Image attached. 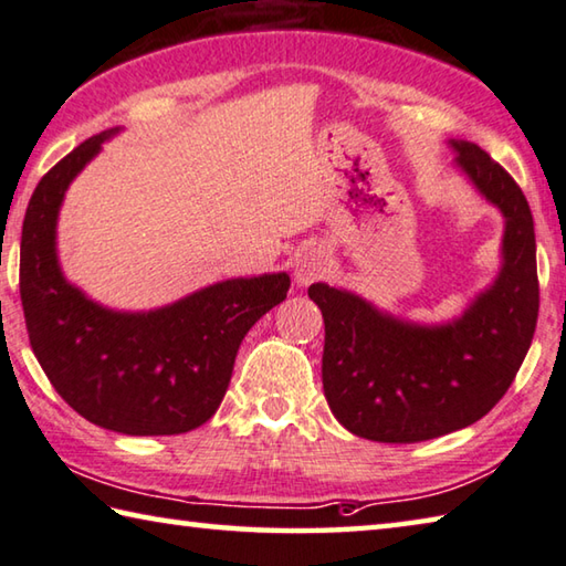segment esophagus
I'll use <instances>...</instances> for the list:
<instances>
[{
  "instance_id": "esophagus-1",
  "label": "esophagus",
  "mask_w": 566,
  "mask_h": 566,
  "mask_svg": "<svg viewBox=\"0 0 566 566\" xmlns=\"http://www.w3.org/2000/svg\"><path fill=\"white\" fill-rule=\"evenodd\" d=\"M325 271H328V255H325L323 248H308V251L301 253L298 261H295L293 275L301 285H308L323 277Z\"/></svg>"
}]
</instances>
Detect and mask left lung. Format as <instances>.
<instances>
[{
    "mask_svg": "<svg viewBox=\"0 0 566 566\" xmlns=\"http://www.w3.org/2000/svg\"><path fill=\"white\" fill-rule=\"evenodd\" d=\"M450 144L454 164L504 216L502 268L490 289L442 325L400 321L325 283L308 289L325 323V400L343 428L365 440L422 442L478 422L510 390L537 328L527 198L478 144Z\"/></svg>",
    "mask_w": 566,
    "mask_h": 566,
    "instance_id": "8db88e82",
    "label": "left lung"
}]
</instances>
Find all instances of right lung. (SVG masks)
<instances>
[{"label":"right lung","mask_w":566,"mask_h":566,"mask_svg":"<svg viewBox=\"0 0 566 566\" xmlns=\"http://www.w3.org/2000/svg\"><path fill=\"white\" fill-rule=\"evenodd\" d=\"M116 132L86 138L34 188L19 251L27 333L49 382L88 422L124 434H181L211 420L241 340L285 301L291 277H231L148 313L88 301L59 268L56 218L69 184Z\"/></svg>","instance_id":"right-lung-1"}]
</instances>
